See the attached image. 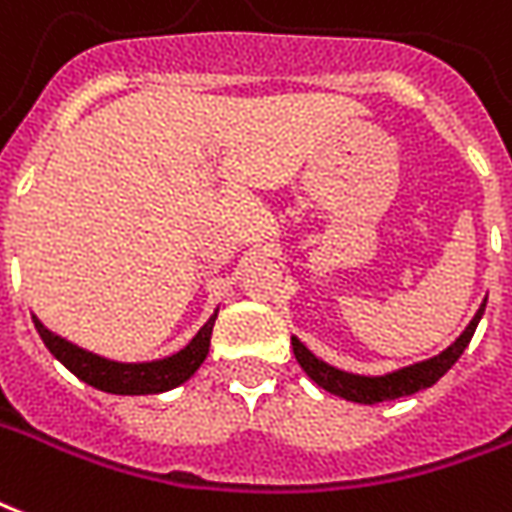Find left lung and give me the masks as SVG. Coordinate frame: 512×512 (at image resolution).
Masks as SVG:
<instances>
[{
  "instance_id": "left-lung-1",
  "label": "left lung",
  "mask_w": 512,
  "mask_h": 512,
  "mask_svg": "<svg viewBox=\"0 0 512 512\" xmlns=\"http://www.w3.org/2000/svg\"><path fill=\"white\" fill-rule=\"evenodd\" d=\"M488 301V298H486ZM486 301L480 304V309L475 312V317L469 320V325L464 328V333L458 336L456 342L450 344L448 350H442L439 355L429 358V361L412 363V366H404V369H396V372L380 374V377H366V374H352L336 369L331 363L320 361L309 347H306L298 336H293V352L295 361L301 363L309 377H312L323 391L333 393V396H342L347 401H358V404H377V401L388 399H401V396H412V393L426 391L434 382L448 372L450 366L461 358V352L467 350L472 333L478 328L480 317L486 312Z\"/></svg>"
}]
</instances>
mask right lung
<instances>
[{
	"label": "right lung",
	"mask_w": 512,
	"mask_h": 512,
	"mask_svg": "<svg viewBox=\"0 0 512 512\" xmlns=\"http://www.w3.org/2000/svg\"><path fill=\"white\" fill-rule=\"evenodd\" d=\"M217 312L208 317V323L192 336V342L187 347H181L179 352H173L168 358L146 363H121L94 355V352L62 339L59 333L48 331L34 314L32 320L45 347L51 350V355L59 363H64L78 380L92 385L97 391L116 393V396H146V393H165L170 388H179L181 382H187L192 374L198 372L200 363L206 361L208 355Z\"/></svg>",
	"instance_id": "1"
}]
</instances>
